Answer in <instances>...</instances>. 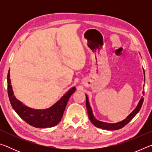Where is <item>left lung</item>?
Returning a JSON list of instances; mask_svg holds the SVG:
<instances>
[{
	"mask_svg": "<svg viewBox=\"0 0 152 152\" xmlns=\"http://www.w3.org/2000/svg\"><path fill=\"white\" fill-rule=\"evenodd\" d=\"M143 74H144V82H145V72H144V70H143ZM143 87H144V85H143ZM142 94L143 95H144V91L142 92ZM86 106L87 111H88L89 119L91 121V123L95 126V127H96L98 128L102 129H106V130H110V131L119 129L123 127L125 125H127V123L129 122L136 115H137V113L140 111V110L141 109V106H142V104L143 102V96H141L140 101H139L138 104L137 105V107L135 108V109L133 110V111L125 119H123L121 121L118 122V123H108L100 121L97 120L96 118L94 117L93 113H92V110L91 107V104H90L88 97L87 96V94H86Z\"/></svg>",
	"mask_w": 152,
	"mask_h": 152,
	"instance_id": "1",
	"label": "left lung"
}]
</instances>
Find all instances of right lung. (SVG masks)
I'll list each match as a JSON object with an SVG mask.
<instances>
[{"mask_svg":"<svg viewBox=\"0 0 152 152\" xmlns=\"http://www.w3.org/2000/svg\"><path fill=\"white\" fill-rule=\"evenodd\" d=\"M7 86L9 101L12 109L28 124L37 128L52 127L58 125L63 117L69 99L76 91L75 87H72L52 106L45 109H35L27 107L15 97L10 79V70L7 75Z\"/></svg>","mask_w":152,"mask_h":152,"instance_id":"1","label":"right lung"}]
</instances>
